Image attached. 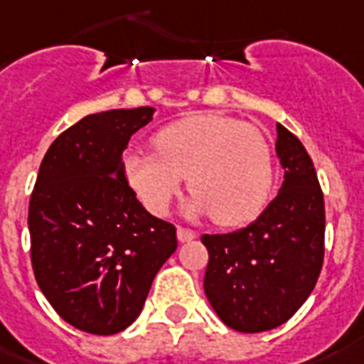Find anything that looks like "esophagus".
I'll return each mask as SVG.
<instances>
[{
    "instance_id": "34e87169",
    "label": "esophagus",
    "mask_w": 364,
    "mask_h": 364,
    "mask_svg": "<svg viewBox=\"0 0 364 364\" xmlns=\"http://www.w3.org/2000/svg\"><path fill=\"white\" fill-rule=\"evenodd\" d=\"M176 235H178L180 243H186V241H191V239L197 237L196 232H191V230H186V228H178V230H176Z\"/></svg>"
}]
</instances>
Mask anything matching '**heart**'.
I'll use <instances>...</instances> for the list:
<instances>
[{
	"mask_svg": "<svg viewBox=\"0 0 364 364\" xmlns=\"http://www.w3.org/2000/svg\"><path fill=\"white\" fill-rule=\"evenodd\" d=\"M156 154L129 151L123 168L150 213L165 214L182 178L193 193L191 213L218 226H241L266 207L273 186L269 144L256 127L233 117L197 114L163 127Z\"/></svg>",
	"mask_w": 364,
	"mask_h": 364,
	"instance_id": "1",
	"label": "heart"
}]
</instances>
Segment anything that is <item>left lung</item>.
Masks as SVG:
<instances>
[{"label": "left lung", "mask_w": 364, "mask_h": 364, "mask_svg": "<svg viewBox=\"0 0 364 364\" xmlns=\"http://www.w3.org/2000/svg\"><path fill=\"white\" fill-rule=\"evenodd\" d=\"M275 150L284 182L264 213L243 230L201 237L208 250L205 294L237 332H264L296 314L325 258V199L314 161L277 123Z\"/></svg>", "instance_id": "8db88e82"}]
</instances>
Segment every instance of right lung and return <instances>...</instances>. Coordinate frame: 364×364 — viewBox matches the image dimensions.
<instances>
[{"label": "right lung", "instance_id": "1", "mask_svg": "<svg viewBox=\"0 0 364 364\" xmlns=\"http://www.w3.org/2000/svg\"><path fill=\"white\" fill-rule=\"evenodd\" d=\"M154 108L91 114L45 154L28 228L39 289L62 319L98 336L136 319L176 228L151 216L125 178L123 151Z\"/></svg>", "mask_w": 364, "mask_h": 364}]
</instances>
